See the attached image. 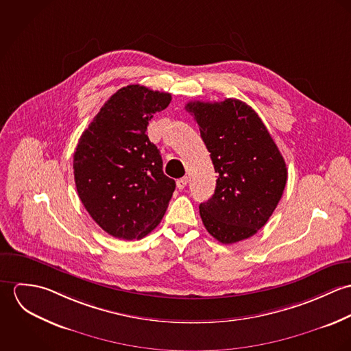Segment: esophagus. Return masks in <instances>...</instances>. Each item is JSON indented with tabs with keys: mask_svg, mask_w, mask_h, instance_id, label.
<instances>
[{
	"mask_svg": "<svg viewBox=\"0 0 351 351\" xmlns=\"http://www.w3.org/2000/svg\"><path fill=\"white\" fill-rule=\"evenodd\" d=\"M186 185H188V178H186V177H182V178L177 180V188H178L180 191H182Z\"/></svg>",
	"mask_w": 351,
	"mask_h": 351,
	"instance_id": "34e87169",
	"label": "esophagus"
}]
</instances>
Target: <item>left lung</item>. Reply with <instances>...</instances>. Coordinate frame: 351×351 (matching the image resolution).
<instances>
[{
	"label": "left lung",
	"instance_id": "obj_1",
	"mask_svg": "<svg viewBox=\"0 0 351 351\" xmlns=\"http://www.w3.org/2000/svg\"><path fill=\"white\" fill-rule=\"evenodd\" d=\"M219 174L213 196L200 204L206 231L223 245L261 230L281 200L285 160L255 110L243 101L188 102Z\"/></svg>",
	"mask_w": 351,
	"mask_h": 351
}]
</instances>
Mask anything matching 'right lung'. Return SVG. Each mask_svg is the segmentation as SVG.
Listing matches in <instances>:
<instances>
[{
	"label": "right lung",
	"instance_id": "add662e5",
	"mask_svg": "<svg viewBox=\"0 0 351 351\" xmlns=\"http://www.w3.org/2000/svg\"><path fill=\"white\" fill-rule=\"evenodd\" d=\"M171 95L141 85L119 89L84 131L74 152L78 196L109 235L142 239L160 223L176 189L146 131Z\"/></svg>",
	"mask_w": 351,
	"mask_h": 351
}]
</instances>
